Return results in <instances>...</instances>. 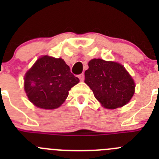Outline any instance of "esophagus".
<instances>
[{"label": "esophagus", "mask_w": 159, "mask_h": 159, "mask_svg": "<svg viewBox=\"0 0 159 159\" xmlns=\"http://www.w3.org/2000/svg\"><path fill=\"white\" fill-rule=\"evenodd\" d=\"M79 79L80 80V81H84V73H82V74H80V75H79Z\"/></svg>", "instance_id": "1"}]
</instances>
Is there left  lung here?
<instances>
[{
    "label": "left lung",
    "mask_w": 159,
    "mask_h": 159,
    "mask_svg": "<svg viewBox=\"0 0 159 159\" xmlns=\"http://www.w3.org/2000/svg\"><path fill=\"white\" fill-rule=\"evenodd\" d=\"M84 82L92 90L95 99L107 109L121 107L134 93V80L122 64L102 59L88 63Z\"/></svg>",
    "instance_id": "8db88e82"
}]
</instances>
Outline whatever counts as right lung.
<instances>
[{"label":"right lung","instance_id":"add662e5","mask_svg":"<svg viewBox=\"0 0 159 159\" xmlns=\"http://www.w3.org/2000/svg\"><path fill=\"white\" fill-rule=\"evenodd\" d=\"M79 82L63 59L43 56L25 74V91L35 106L52 110L64 103Z\"/></svg>","mask_w":159,"mask_h":159}]
</instances>
